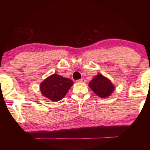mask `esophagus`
Segmentation results:
<instances>
[{
	"label": "esophagus",
	"mask_w": 150,
	"mask_h": 150,
	"mask_svg": "<svg viewBox=\"0 0 150 150\" xmlns=\"http://www.w3.org/2000/svg\"><path fill=\"white\" fill-rule=\"evenodd\" d=\"M77 83H85L86 80H85V79L83 78V79H79V80H77Z\"/></svg>",
	"instance_id": "esophagus-1"
}]
</instances>
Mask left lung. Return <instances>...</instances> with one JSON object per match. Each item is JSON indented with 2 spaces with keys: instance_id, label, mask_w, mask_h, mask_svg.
I'll use <instances>...</instances> for the list:
<instances>
[{
  "instance_id": "8db88e82",
  "label": "left lung",
  "mask_w": 150,
  "mask_h": 150,
  "mask_svg": "<svg viewBox=\"0 0 150 150\" xmlns=\"http://www.w3.org/2000/svg\"><path fill=\"white\" fill-rule=\"evenodd\" d=\"M88 86L96 95L103 98L110 96L115 89V85L111 81L100 73H98L93 77Z\"/></svg>"
}]
</instances>
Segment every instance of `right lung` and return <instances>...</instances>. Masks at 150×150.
Returning a JSON list of instances; mask_svg holds the SVG:
<instances>
[{
  "instance_id": "add662e5",
  "label": "right lung",
  "mask_w": 150,
  "mask_h": 150,
  "mask_svg": "<svg viewBox=\"0 0 150 150\" xmlns=\"http://www.w3.org/2000/svg\"><path fill=\"white\" fill-rule=\"evenodd\" d=\"M73 85L69 79L54 73L40 83V91L44 97L57 102L62 100Z\"/></svg>"
}]
</instances>
